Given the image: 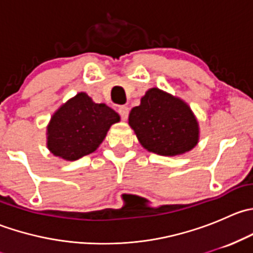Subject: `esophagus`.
Segmentation results:
<instances>
[{
    "mask_svg": "<svg viewBox=\"0 0 253 253\" xmlns=\"http://www.w3.org/2000/svg\"><path fill=\"white\" fill-rule=\"evenodd\" d=\"M119 114L120 116H121L122 120H127V117H128V114H129V109L127 108V106H121V108H119Z\"/></svg>",
    "mask_w": 253,
    "mask_h": 253,
    "instance_id": "1",
    "label": "esophagus"
}]
</instances>
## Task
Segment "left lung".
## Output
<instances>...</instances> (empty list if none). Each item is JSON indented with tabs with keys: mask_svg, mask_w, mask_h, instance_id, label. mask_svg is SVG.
<instances>
[{
	"mask_svg": "<svg viewBox=\"0 0 253 253\" xmlns=\"http://www.w3.org/2000/svg\"><path fill=\"white\" fill-rule=\"evenodd\" d=\"M128 124L143 147L155 154H182L198 142V124L191 109L158 88L149 89L141 105L132 109Z\"/></svg>",
	"mask_w": 253,
	"mask_h": 253,
	"instance_id": "8db88e82",
	"label": "left lung"
}]
</instances>
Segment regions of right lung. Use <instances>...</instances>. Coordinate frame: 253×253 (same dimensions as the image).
Instances as JSON below:
<instances>
[{
  "mask_svg": "<svg viewBox=\"0 0 253 253\" xmlns=\"http://www.w3.org/2000/svg\"><path fill=\"white\" fill-rule=\"evenodd\" d=\"M119 114L105 104H95L85 93H79L61 106L47 126V147L53 155L77 160L93 153L104 141Z\"/></svg>",
  "mask_w": 253,
  "mask_h": 253,
  "instance_id": "right-lung-1",
  "label": "right lung"
}]
</instances>
